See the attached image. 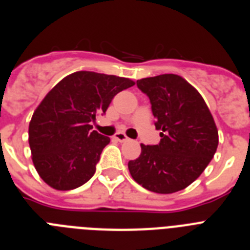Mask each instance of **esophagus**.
I'll return each instance as SVG.
<instances>
[{
  "mask_svg": "<svg viewBox=\"0 0 250 250\" xmlns=\"http://www.w3.org/2000/svg\"><path fill=\"white\" fill-rule=\"evenodd\" d=\"M114 138L116 139L118 141H120V143H125V141L129 140V138H127L125 134H123V132H118V134H115Z\"/></svg>",
  "mask_w": 250,
  "mask_h": 250,
  "instance_id": "34e87169",
  "label": "esophagus"
}]
</instances>
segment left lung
Masks as SVG:
<instances>
[{
    "label": "left lung",
    "mask_w": 250,
    "mask_h": 250,
    "mask_svg": "<svg viewBox=\"0 0 250 250\" xmlns=\"http://www.w3.org/2000/svg\"><path fill=\"white\" fill-rule=\"evenodd\" d=\"M149 98L160 130L158 145L141 144L130 160L132 179L150 191L171 194L199 178L218 147V130L202 95L182 76L164 74L136 81Z\"/></svg>",
    "instance_id": "1"
}]
</instances>
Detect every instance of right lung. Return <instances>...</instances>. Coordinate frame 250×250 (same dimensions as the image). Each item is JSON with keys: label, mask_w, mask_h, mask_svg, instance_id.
Listing matches in <instances>:
<instances>
[{"label": "right lung", "mask_w": 250, "mask_h": 250, "mask_svg": "<svg viewBox=\"0 0 250 250\" xmlns=\"http://www.w3.org/2000/svg\"><path fill=\"white\" fill-rule=\"evenodd\" d=\"M134 85L125 77L77 71L46 95L28 126L32 161L46 184L71 190L89 182L110 143L90 123L105 114L115 95Z\"/></svg>", "instance_id": "1"}]
</instances>
